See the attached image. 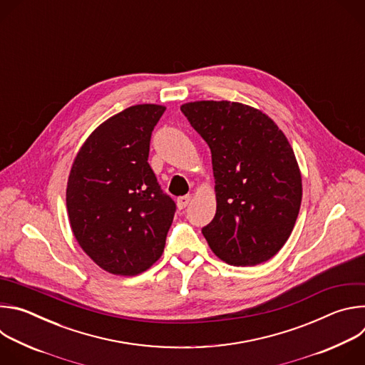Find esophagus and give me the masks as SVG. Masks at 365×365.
Returning <instances> with one entry per match:
<instances>
[{"label": "esophagus", "instance_id": "obj_1", "mask_svg": "<svg viewBox=\"0 0 365 365\" xmlns=\"http://www.w3.org/2000/svg\"><path fill=\"white\" fill-rule=\"evenodd\" d=\"M190 199H192V196H189V195L180 196V197L178 199V207H179V210H185V207L189 205Z\"/></svg>", "mask_w": 365, "mask_h": 365}]
</instances>
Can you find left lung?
Listing matches in <instances>:
<instances>
[{
	"label": "left lung",
	"instance_id": "left-lung-1",
	"mask_svg": "<svg viewBox=\"0 0 365 365\" xmlns=\"http://www.w3.org/2000/svg\"><path fill=\"white\" fill-rule=\"evenodd\" d=\"M180 110L212 153L217 214L203 237L228 264L267 262L290 237L302 202V176L286 135L240 102L196 101Z\"/></svg>",
	"mask_w": 365,
	"mask_h": 365
}]
</instances>
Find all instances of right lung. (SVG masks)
<instances>
[{
    "instance_id": "right-lung-1",
    "label": "right lung",
    "mask_w": 365,
    "mask_h": 365,
    "mask_svg": "<svg viewBox=\"0 0 365 365\" xmlns=\"http://www.w3.org/2000/svg\"><path fill=\"white\" fill-rule=\"evenodd\" d=\"M162 106L130 107L102 123L71 169L66 206L73 235L106 272L135 276L163 254L176 212L148 165Z\"/></svg>"
}]
</instances>
